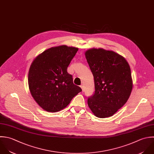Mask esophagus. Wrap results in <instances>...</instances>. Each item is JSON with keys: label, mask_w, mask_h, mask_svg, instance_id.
Listing matches in <instances>:
<instances>
[{"label": "esophagus", "mask_w": 154, "mask_h": 154, "mask_svg": "<svg viewBox=\"0 0 154 154\" xmlns=\"http://www.w3.org/2000/svg\"><path fill=\"white\" fill-rule=\"evenodd\" d=\"M80 88H81L82 89V92H84V87H83V85H82L80 86Z\"/></svg>", "instance_id": "1"}]
</instances>
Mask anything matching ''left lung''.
<instances>
[{
  "label": "left lung",
  "mask_w": 154,
  "mask_h": 154,
  "mask_svg": "<svg viewBox=\"0 0 154 154\" xmlns=\"http://www.w3.org/2000/svg\"><path fill=\"white\" fill-rule=\"evenodd\" d=\"M85 57L95 83V93L88 98V106L98 118L112 116L131 95L133 80L130 65L123 56L103 48L89 49Z\"/></svg>",
  "instance_id": "1"
}]
</instances>
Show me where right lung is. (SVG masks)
Masks as SVG:
<instances>
[{
    "mask_svg": "<svg viewBox=\"0 0 154 154\" xmlns=\"http://www.w3.org/2000/svg\"><path fill=\"white\" fill-rule=\"evenodd\" d=\"M79 48L63 45L50 48L39 54L29 71L30 94L37 104L48 112L65 108L82 90L73 83L67 68Z\"/></svg>",
    "mask_w": 154,
    "mask_h": 154,
    "instance_id": "obj_1",
    "label": "right lung"
}]
</instances>
